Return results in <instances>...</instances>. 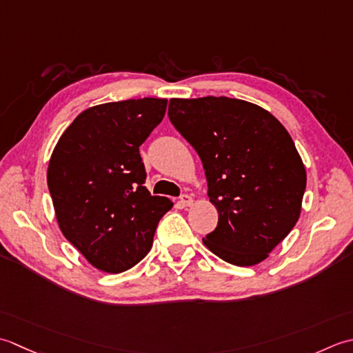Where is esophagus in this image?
I'll return each instance as SVG.
<instances>
[{
    "label": "esophagus",
    "mask_w": 353,
    "mask_h": 353,
    "mask_svg": "<svg viewBox=\"0 0 353 353\" xmlns=\"http://www.w3.org/2000/svg\"><path fill=\"white\" fill-rule=\"evenodd\" d=\"M193 204V198L190 195H183L179 198V205L181 207H190Z\"/></svg>",
    "instance_id": "1"
}]
</instances>
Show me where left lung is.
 Segmentation results:
<instances>
[{
  "label": "left lung",
  "mask_w": 353,
  "mask_h": 353,
  "mask_svg": "<svg viewBox=\"0 0 353 353\" xmlns=\"http://www.w3.org/2000/svg\"><path fill=\"white\" fill-rule=\"evenodd\" d=\"M169 119L203 161L219 213L204 245L236 267L261 263L300 218L306 169L291 135L263 108L224 96L170 99Z\"/></svg>",
  "instance_id": "1"
}]
</instances>
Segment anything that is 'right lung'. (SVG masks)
Returning a JSON list of instances; mask_svg holds the SVG:
<instances>
[{
	"mask_svg": "<svg viewBox=\"0 0 353 353\" xmlns=\"http://www.w3.org/2000/svg\"><path fill=\"white\" fill-rule=\"evenodd\" d=\"M166 99L91 106L50 157L47 183L62 234L92 267L119 274L145 257L174 203L152 196L139 148L166 114Z\"/></svg>",
	"mask_w": 353,
	"mask_h": 353,
	"instance_id": "obj_1",
	"label": "right lung"
}]
</instances>
